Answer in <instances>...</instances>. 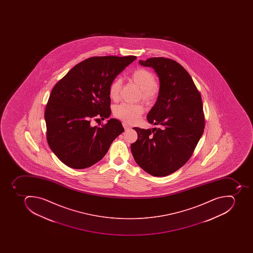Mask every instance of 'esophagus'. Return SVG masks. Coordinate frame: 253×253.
Returning a JSON list of instances; mask_svg holds the SVG:
<instances>
[{
	"label": "esophagus",
	"mask_w": 253,
	"mask_h": 253,
	"mask_svg": "<svg viewBox=\"0 0 253 253\" xmlns=\"http://www.w3.org/2000/svg\"><path fill=\"white\" fill-rule=\"evenodd\" d=\"M123 126H124V129H125L126 130H127V129H129L130 128H131V126H130L129 125H128V124H123Z\"/></svg>",
	"instance_id": "esophagus-1"
}]
</instances>
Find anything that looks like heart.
Here are the masks:
<instances>
[{
	"mask_svg": "<svg viewBox=\"0 0 253 253\" xmlns=\"http://www.w3.org/2000/svg\"><path fill=\"white\" fill-rule=\"evenodd\" d=\"M129 80L141 88L139 98L148 105L157 101L159 96L160 89L157 85L155 76L145 68H138L130 74ZM122 80L115 78L111 82L108 88L109 96L114 101L120 99ZM143 106L141 104H129L123 103L115 106L113 108L114 116L126 124H135L139 121L143 115Z\"/></svg>",
	"mask_w": 253,
	"mask_h": 253,
	"instance_id": "heart-1",
	"label": "heart"
}]
</instances>
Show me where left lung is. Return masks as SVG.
Returning <instances> with one entry per match:
<instances>
[{
  "label": "left lung",
  "instance_id": "obj_1",
  "mask_svg": "<svg viewBox=\"0 0 253 253\" xmlns=\"http://www.w3.org/2000/svg\"><path fill=\"white\" fill-rule=\"evenodd\" d=\"M159 77L160 93L147 116L159 128L133 127L137 139L131 152L137 165L154 176L173 173L187 163L205 127L201 95L188 72L171 58H148Z\"/></svg>",
  "mask_w": 253,
  "mask_h": 253
}]
</instances>
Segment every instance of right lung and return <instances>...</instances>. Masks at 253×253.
<instances>
[{
  "mask_svg": "<svg viewBox=\"0 0 253 253\" xmlns=\"http://www.w3.org/2000/svg\"><path fill=\"white\" fill-rule=\"evenodd\" d=\"M135 59L136 56L87 58L55 84L44 117L48 145L62 163L75 169L92 166L124 131L116 119L101 126H92L90 123L109 117L110 84Z\"/></svg>",
  "mask_w": 253,
  "mask_h": 253,
  "instance_id": "obj_1",
  "label": "right lung"
}]
</instances>
